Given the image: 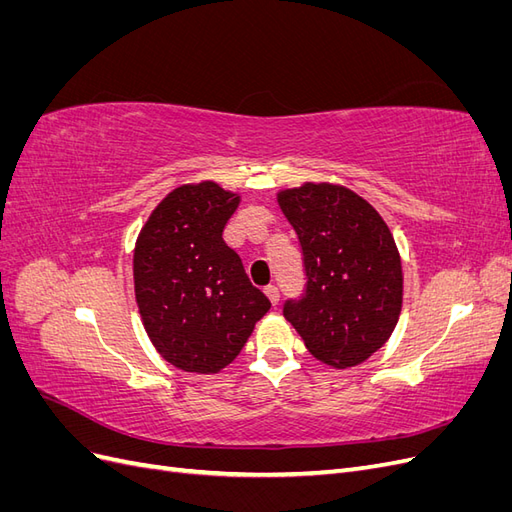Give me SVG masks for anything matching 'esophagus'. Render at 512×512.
Listing matches in <instances>:
<instances>
[{
    "label": "esophagus",
    "mask_w": 512,
    "mask_h": 512,
    "mask_svg": "<svg viewBox=\"0 0 512 512\" xmlns=\"http://www.w3.org/2000/svg\"><path fill=\"white\" fill-rule=\"evenodd\" d=\"M265 294H267V299L271 301V305L280 303V288H277V286H267Z\"/></svg>",
    "instance_id": "1"
}]
</instances>
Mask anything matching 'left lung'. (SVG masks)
I'll use <instances>...</instances> for the list:
<instances>
[{
    "label": "left lung",
    "mask_w": 512,
    "mask_h": 512,
    "mask_svg": "<svg viewBox=\"0 0 512 512\" xmlns=\"http://www.w3.org/2000/svg\"><path fill=\"white\" fill-rule=\"evenodd\" d=\"M303 250L305 297L284 316L305 348L335 369L367 361L401 314L404 273L395 239L365 198L337 183L277 192Z\"/></svg>",
    "instance_id": "obj_1"
}]
</instances>
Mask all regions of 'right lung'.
I'll list each match as a JSON object with an SVG mask.
<instances>
[{
  "label": "right lung",
  "mask_w": 512,
  "mask_h": 512,
  "mask_svg": "<svg viewBox=\"0 0 512 512\" xmlns=\"http://www.w3.org/2000/svg\"><path fill=\"white\" fill-rule=\"evenodd\" d=\"M239 200L215 181L185 183L162 198L138 232V312L151 344L183 371L218 374L271 307L222 239Z\"/></svg>",
  "instance_id": "1"
}]
</instances>
